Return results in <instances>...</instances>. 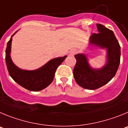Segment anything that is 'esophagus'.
I'll return each instance as SVG.
<instances>
[{"label":"esophagus","instance_id":"esophagus-1","mask_svg":"<svg viewBox=\"0 0 128 128\" xmlns=\"http://www.w3.org/2000/svg\"><path fill=\"white\" fill-rule=\"evenodd\" d=\"M76 53V50H74V49H72V50H70L69 54H70V56H74Z\"/></svg>","mask_w":128,"mask_h":128}]
</instances>
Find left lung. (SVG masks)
<instances>
[{
	"label": "left lung",
	"instance_id": "1",
	"mask_svg": "<svg viewBox=\"0 0 128 128\" xmlns=\"http://www.w3.org/2000/svg\"><path fill=\"white\" fill-rule=\"evenodd\" d=\"M98 34L90 37L88 45L105 50V63L100 68H94L88 62V54H76V63L73 70L76 82L86 89H97L108 83L116 75L120 64V46L111 30L96 24Z\"/></svg>",
	"mask_w": 128,
	"mask_h": 128
}]
</instances>
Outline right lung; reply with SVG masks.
<instances>
[{
  "label": "right lung",
  "instance_id": "add662e5",
  "mask_svg": "<svg viewBox=\"0 0 128 128\" xmlns=\"http://www.w3.org/2000/svg\"><path fill=\"white\" fill-rule=\"evenodd\" d=\"M7 44L6 50V62L10 75L17 84L30 91H40L48 87L54 80L57 68L62 63L67 56L56 57L50 60L41 68L34 70H26L20 68L14 64L11 57L12 36Z\"/></svg>",
  "mask_w": 128,
  "mask_h": 128
}]
</instances>
